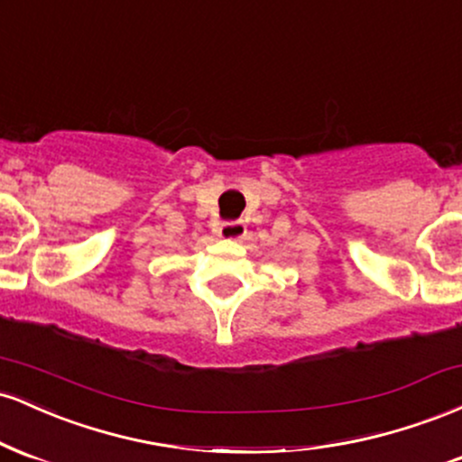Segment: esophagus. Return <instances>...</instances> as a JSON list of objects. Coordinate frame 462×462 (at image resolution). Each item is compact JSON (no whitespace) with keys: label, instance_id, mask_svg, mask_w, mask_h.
I'll return each mask as SVG.
<instances>
[{"label":"esophagus","instance_id":"1","mask_svg":"<svg viewBox=\"0 0 462 462\" xmlns=\"http://www.w3.org/2000/svg\"><path fill=\"white\" fill-rule=\"evenodd\" d=\"M247 235V227L243 221H226L219 227V236L226 238V241H243Z\"/></svg>","mask_w":462,"mask_h":462}]
</instances>
